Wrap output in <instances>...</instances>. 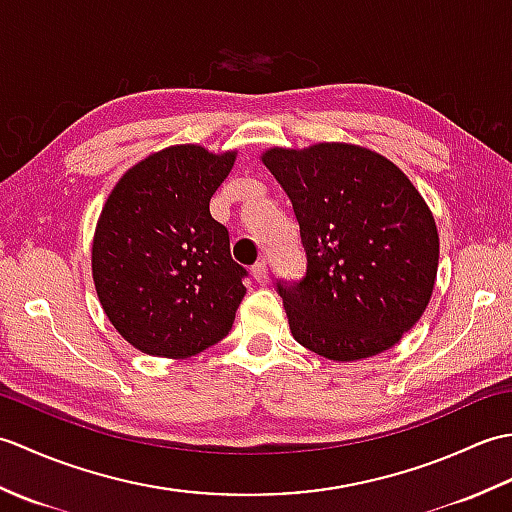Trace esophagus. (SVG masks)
<instances>
[{
  "instance_id": "obj_1",
  "label": "esophagus",
  "mask_w": 512,
  "mask_h": 512,
  "mask_svg": "<svg viewBox=\"0 0 512 512\" xmlns=\"http://www.w3.org/2000/svg\"><path fill=\"white\" fill-rule=\"evenodd\" d=\"M250 275L257 281L259 286H266L268 284V266L266 262H257L253 268H250Z\"/></svg>"
}]
</instances>
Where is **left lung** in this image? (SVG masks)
I'll use <instances>...</instances> for the list:
<instances>
[{
	"label": "left lung",
	"instance_id": "left-lung-1",
	"mask_svg": "<svg viewBox=\"0 0 512 512\" xmlns=\"http://www.w3.org/2000/svg\"><path fill=\"white\" fill-rule=\"evenodd\" d=\"M259 160L290 198L308 255L301 284H277L295 341L339 363L394 347L438 275V226L420 191L354 143L270 147Z\"/></svg>",
	"mask_w": 512,
	"mask_h": 512
}]
</instances>
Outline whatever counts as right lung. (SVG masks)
Listing matches in <instances>:
<instances>
[{
  "label": "right lung",
  "mask_w": 512,
  "mask_h": 512,
  "mask_svg": "<svg viewBox=\"0 0 512 512\" xmlns=\"http://www.w3.org/2000/svg\"><path fill=\"white\" fill-rule=\"evenodd\" d=\"M237 149L171 145L129 167L92 237V279L105 317L149 356L189 358L220 343L246 295L228 231L209 202Z\"/></svg>",
  "instance_id": "obj_1"
}]
</instances>
